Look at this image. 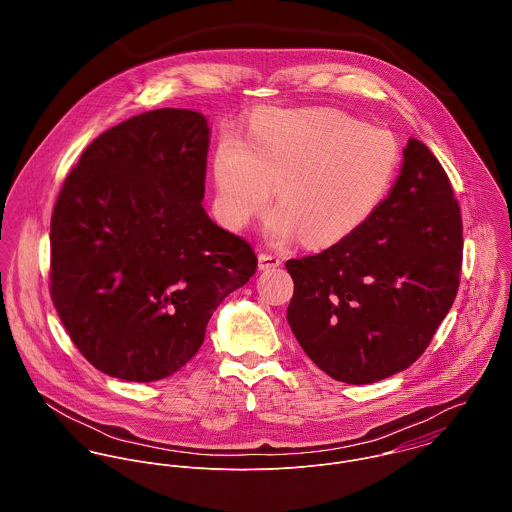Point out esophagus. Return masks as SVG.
Segmentation results:
<instances>
[{
    "instance_id": "obj_1",
    "label": "esophagus",
    "mask_w": 512,
    "mask_h": 512,
    "mask_svg": "<svg viewBox=\"0 0 512 512\" xmlns=\"http://www.w3.org/2000/svg\"><path fill=\"white\" fill-rule=\"evenodd\" d=\"M258 266H260V270L278 268V266H282V258L278 254H272V252H260L258 254Z\"/></svg>"
}]
</instances>
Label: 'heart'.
Masks as SVG:
<instances>
[{
	"label": "heart",
	"instance_id": "heart-1",
	"mask_svg": "<svg viewBox=\"0 0 512 512\" xmlns=\"http://www.w3.org/2000/svg\"><path fill=\"white\" fill-rule=\"evenodd\" d=\"M400 159L396 138L378 126L329 108L270 110L244 140L224 138L213 157L220 219L244 228L278 209L268 234L286 242L301 234L323 248L357 232L382 203Z\"/></svg>",
	"mask_w": 512,
	"mask_h": 512
}]
</instances>
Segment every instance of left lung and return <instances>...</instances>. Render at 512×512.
Masks as SVG:
<instances>
[{
	"label": "left lung",
	"instance_id": "left-lung-1",
	"mask_svg": "<svg viewBox=\"0 0 512 512\" xmlns=\"http://www.w3.org/2000/svg\"><path fill=\"white\" fill-rule=\"evenodd\" d=\"M463 222L445 169L410 138L402 171L365 224L292 258L288 323L307 357L335 380L370 384L428 349L459 288Z\"/></svg>",
	"mask_w": 512,
	"mask_h": 512
}]
</instances>
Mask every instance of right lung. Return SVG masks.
Returning a JSON list of instances; mask_svg holds the SVG:
<instances>
[{
    "label": "right lung",
    "mask_w": 512,
    "mask_h": 512,
    "mask_svg": "<svg viewBox=\"0 0 512 512\" xmlns=\"http://www.w3.org/2000/svg\"><path fill=\"white\" fill-rule=\"evenodd\" d=\"M209 126L161 108L86 147L51 217L53 305L104 374L153 382L187 365L220 301L256 272L254 248L205 213Z\"/></svg>",
    "instance_id": "add662e5"
}]
</instances>
